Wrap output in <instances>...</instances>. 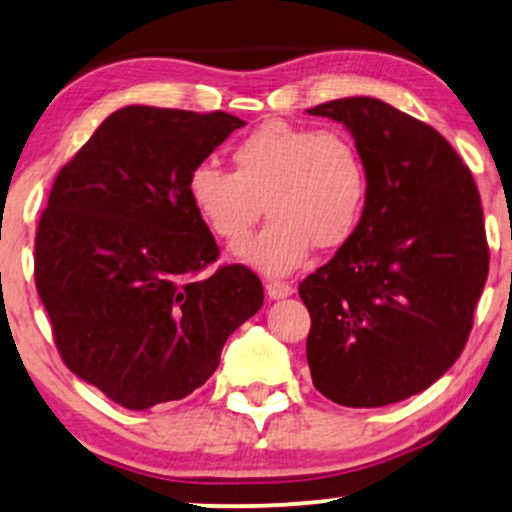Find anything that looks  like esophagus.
Masks as SVG:
<instances>
[{"label":"esophagus","mask_w":512,"mask_h":512,"mask_svg":"<svg viewBox=\"0 0 512 512\" xmlns=\"http://www.w3.org/2000/svg\"><path fill=\"white\" fill-rule=\"evenodd\" d=\"M266 294H269V299H287V296L294 294V287L289 285V282L271 280L269 285H266Z\"/></svg>","instance_id":"esophagus-1"}]
</instances>
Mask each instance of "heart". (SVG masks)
<instances>
[{
    "instance_id": "b5f03b06",
    "label": "heart",
    "mask_w": 512,
    "mask_h": 512,
    "mask_svg": "<svg viewBox=\"0 0 512 512\" xmlns=\"http://www.w3.org/2000/svg\"><path fill=\"white\" fill-rule=\"evenodd\" d=\"M234 172L202 160L188 174V197L209 230L236 241L264 211V230L234 255L280 276L299 266L310 246L340 248L352 239L368 200V172L345 135L269 121L232 149Z\"/></svg>"
}]
</instances>
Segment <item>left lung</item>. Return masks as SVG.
Instances as JSON below:
<instances>
[{
  "label": "left lung",
  "mask_w": 512,
  "mask_h": 512,
  "mask_svg": "<svg viewBox=\"0 0 512 512\" xmlns=\"http://www.w3.org/2000/svg\"><path fill=\"white\" fill-rule=\"evenodd\" d=\"M347 126L368 172L356 232L299 285L312 384L342 407L432 386L462 354L490 248L476 181L432 126L377 98L310 108Z\"/></svg>",
  "instance_id": "left-lung-1"
}]
</instances>
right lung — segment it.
I'll return each mask as SVG.
<instances>
[{
	"instance_id": "right-lung-1",
	"label": "right lung",
	"mask_w": 512,
	"mask_h": 512,
	"mask_svg": "<svg viewBox=\"0 0 512 512\" xmlns=\"http://www.w3.org/2000/svg\"><path fill=\"white\" fill-rule=\"evenodd\" d=\"M246 121L128 105L61 167L36 230L34 278L66 368L121 407L181 400L264 303L241 264L218 259L188 174Z\"/></svg>"
}]
</instances>
